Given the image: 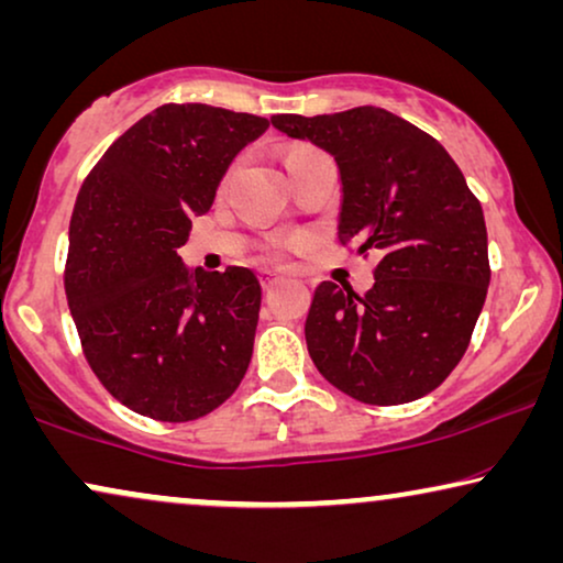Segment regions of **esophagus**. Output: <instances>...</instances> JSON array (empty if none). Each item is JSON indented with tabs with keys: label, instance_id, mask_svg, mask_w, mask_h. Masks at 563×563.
<instances>
[{
	"label": "esophagus",
	"instance_id": "34e87169",
	"mask_svg": "<svg viewBox=\"0 0 563 563\" xmlns=\"http://www.w3.org/2000/svg\"><path fill=\"white\" fill-rule=\"evenodd\" d=\"M258 276H261V284H264V287H274V284L282 282V276L274 274V272H268V268H264V272H261Z\"/></svg>",
	"mask_w": 563,
	"mask_h": 563
}]
</instances>
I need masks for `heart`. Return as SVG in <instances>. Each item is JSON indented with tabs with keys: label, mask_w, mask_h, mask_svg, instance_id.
Masks as SVG:
<instances>
[{
	"label": "heart",
	"mask_w": 563,
	"mask_h": 563,
	"mask_svg": "<svg viewBox=\"0 0 563 563\" xmlns=\"http://www.w3.org/2000/svg\"><path fill=\"white\" fill-rule=\"evenodd\" d=\"M295 153H299V151H295ZM289 156H291V153H289ZM284 251H287V243H274L272 245L274 256H284Z\"/></svg>",
	"instance_id": "1"
}]
</instances>
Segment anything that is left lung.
Instances as JSON below:
<instances>
[{"label": "left lung", "instance_id": "left-lung-1", "mask_svg": "<svg viewBox=\"0 0 563 563\" xmlns=\"http://www.w3.org/2000/svg\"><path fill=\"white\" fill-rule=\"evenodd\" d=\"M272 125L335 158L338 238L379 251L374 287L322 282L305 322L318 372L366 405L426 397L468 349L487 299V225L479 199L435 137L379 107L274 114Z\"/></svg>", "mask_w": 563, "mask_h": 563}]
</instances>
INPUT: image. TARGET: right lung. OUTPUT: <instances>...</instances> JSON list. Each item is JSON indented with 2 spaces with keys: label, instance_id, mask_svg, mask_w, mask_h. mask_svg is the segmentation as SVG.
Masks as SVG:
<instances>
[{
  "label": "right lung",
  "instance_id": "right-lung-1",
  "mask_svg": "<svg viewBox=\"0 0 563 563\" xmlns=\"http://www.w3.org/2000/svg\"><path fill=\"white\" fill-rule=\"evenodd\" d=\"M266 118L164 104L114 141L81 184L66 297L91 372L145 418L187 422L238 389L253 356L261 284L251 268H189L191 218Z\"/></svg>",
  "mask_w": 563,
  "mask_h": 563
}]
</instances>
